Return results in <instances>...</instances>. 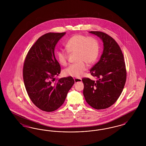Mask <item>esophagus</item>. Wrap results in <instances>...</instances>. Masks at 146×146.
I'll return each mask as SVG.
<instances>
[{"label": "esophagus", "mask_w": 146, "mask_h": 146, "mask_svg": "<svg viewBox=\"0 0 146 146\" xmlns=\"http://www.w3.org/2000/svg\"><path fill=\"white\" fill-rule=\"evenodd\" d=\"M74 80L75 83H78V82H82V79H79V78H74Z\"/></svg>", "instance_id": "1"}]
</instances>
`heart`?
Wrapping results in <instances>:
<instances>
[{
  "label": "heart",
  "instance_id": "b5f03b06",
  "mask_svg": "<svg viewBox=\"0 0 146 146\" xmlns=\"http://www.w3.org/2000/svg\"><path fill=\"white\" fill-rule=\"evenodd\" d=\"M68 53H76V61L77 62L70 65L63 70L64 76L80 78L86 70V64L91 65L97 60L99 54V46L97 40L93 37H86L83 35L72 36L64 45ZM56 58L61 65L67 64L68 54L60 50L56 53Z\"/></svg>",
  "mask_w": 146,
  "mask_h": 146
}]
</instances>
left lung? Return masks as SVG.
<instances>
[{
	"mask_svg": "<svg viewBox=\"0 0 146 146\" xmlns=\"http://www.w3.org/2000/svg\"><path fill=\"white\" fill-rule=\"evenodd\" d=\"M103 42L104 50L99 61L90 70L96 81L84 78L83 95L86 102L96 110L114 104L121 95L126 79L124 56L118 43L111 36L99 31H90Z\"/></svg>",
	"mask_w": 146,
	"mask_h": 146,
	"instance_id": "left-lung-1",
	"label": "left lung"
}]
</instances>
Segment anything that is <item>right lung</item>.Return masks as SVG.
<instances>
[{
	"label": "right lung",
	"instance_id": "obj_1",
	"mask_svg": "<svg viewBox=\"0 0 146 146\" xmlns=\"http://www.w3.org/2000/svg\"><path fill=\"white\" fill-rule=\"evenodd\" d=\"M65 35L66 32L42 35L29 49L24 62L23 78L28 96L43 111H53L60 107L74 84L72 76L52 83L54 76L61 72L54 54L56 45Z\"/></svg>",
	"mask_w": 146,
	"mask_h": 146
}]
</instances>
